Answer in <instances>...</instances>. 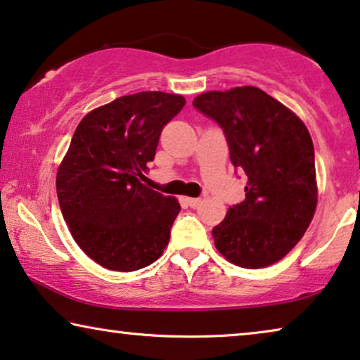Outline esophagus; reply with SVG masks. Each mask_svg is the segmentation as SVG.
<instances>
[{"instance_id": "1", "label": "esophagus", "mask_w": 360, "mask_h": 360, "mask_svg": "<svg viewBox=\"0 0 360 360\" xmlns=\"http://www.w3.org/2000/svg\"><path fill=\"white\" fill-rule=\"evenodd\" d=\"M200 202H202V199H199V198H189L188 199V204L191 205V207H198V205H200Z\"/></svg>"}]
</instances>
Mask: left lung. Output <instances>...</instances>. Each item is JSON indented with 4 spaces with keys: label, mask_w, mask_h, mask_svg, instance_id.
<instances>
[{
    "label": "left lung",
    "mask_w": 360,
    "mask_h": 360,
    "mask_svg": "<svg viewBox=\"0 0 360 360\" xmlns=\"http://www.w3.org/2000/svg\"><path fill=\"white\" fill-rule=\"evenodd\" d=\"M193 105L222 128L230 161L247 176L245 199L212 229L215 248L233 265H273L301 240L318 204L308 128L250 85L200 94Z\"/></svg>",
    "instance_id": "8db88e82"
}]
</instances>
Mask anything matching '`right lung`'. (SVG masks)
<instances>
[{"mask_svg": "<svg viewBox=\"0 0 360 360\" xmlns=\"http://www.w3.org/2000/svg\"><path fill=\"white\" fill-rule=\"evenodd\" d=\"M183 95H124L85 115L57 171V198L72 237L98 265L135 271L156 262L181 205L145 184Z\"/></svg>", "mask_w": 360, "mask_h": 360, "instance_id": "right-lung-1", "label": "right lung"}]
</instances>
